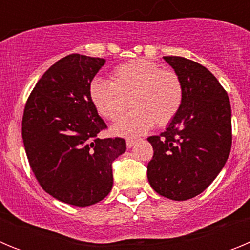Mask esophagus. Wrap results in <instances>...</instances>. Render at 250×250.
I'll return each instance as SVG.
<instances>
[{"instance_id": "1", "label": "esophagus", "mask_w": 250, "mask_h": 250, "mask_svg": "<svg viewBox=\"0 0 250 250\" xmlns=\"http://www.w3.org/2000/svg\"><path fill=\"white\" fill-rule=\"evenodd\" d=\"M135 144H136L135 139H127V140H126V146L129 147V149H130V147L134 146Z\"/></svg>"}]
</instances>
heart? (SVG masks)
<instances>
[{"label": "heart", "mask_w": 250, "mask_h": 250, "mask_svg": "<svg viewBox=\"0 0 250 250\" xmlns=\"http://www.w3.org/2000/svg\"><path fill=\"white\" fill-rule=\"evenodd\" d=\"M184 94L183 81L175 71L163 70L144 59L116 66L110 83L96 77L89 85L90 101L106 120L120 119L129 100L134 110L112 126L114 134L121 136L143 135L154 124L167 125L182 109Z\"/></svg>", "instance_id": "b5f03b06"}]
</instances>
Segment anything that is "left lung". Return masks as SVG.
<instances>
[{
  "mask_svg": "<svg viewBox=\"0 0 250 250\" xmlns=\"http://www.w3.org/2000/svg\"><path fill=\"white\" fill-rule=\"evenodd\" d=\"M184 85L182 109L160 136H150L154 155L147 180L171 200L199 195L228 160L231 109L228 94L207 67L180 56H164Z\"/></svg>",
  "mask_w": 250,
  "mask_h": 250,
  "instance_id": "left-lung-1",
  "label": "left lung"
}]
</instances>
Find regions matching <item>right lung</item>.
Wrapping results in <instances>:
<instances>
[{"label":"right lung","mask_w":250,"mask_h":250,"mask_svg":"<svg viewBox=\"0 0 250 250\" xmlns=\"http://www.w3.org/2000/svg\"><path fill=\"white\" fill-rule=\"evenodd\" d=\"M106 60L72 54L37 81L25 106L22 139L30 167L46 193L75 207L103 200L112 188V161L121 138L100 139L106 127L90 101L89 85Z\"/></svg>","instance_id":"right-lung-1"}]
</instances>
